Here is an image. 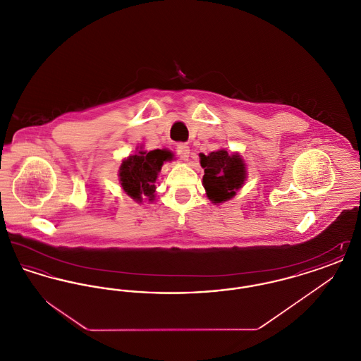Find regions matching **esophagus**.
<instances>
[{"label":"esophagus","mask_w":361,"mask_h":361,"mask_svg":"<svg viewBox=\"0 0 361 361\" xmlns=\"http://www.w3.org/2000/svg\"><path fill=\"white\" fill-rule=\"evenodd\" d=\"M176 150H177V154L180 155L181 159H188L189 146L187 143H178L176 146Z\"/></svg>","instance_id":"esophagus-1"}]
</instances>
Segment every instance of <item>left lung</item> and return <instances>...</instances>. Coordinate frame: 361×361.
I'll return each mask as SVG.
<instances>
[{"label":"left lung","mask_w":361,"mask_h":361,"mask_svg":"<svg viewBox=\"0 0 361 361\" xmlns=\"http://www.w3.org/2000/svg\"><path fill=\"white\" fill-rule=\"evenodd\" d=\"M200 165L204 168L203 185L207 196L214 203L231 199L246 178L242 158L238 154H228L226 150L200 154Z\"/></svg>","instance_id":"left-lung-1"}]
</instances>
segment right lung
Masks as SVG:
<instances>
[{
  "label": "right lung",
  "instance_id": "add662e5",
  "mask_svg": "<svg viewBox=\"0 0 361 361\" xmlns=\"http://www.w3.org/2000/svg\"><path fill=\"white\" fill-rule=\"evenodd\" d=\"M169 159H172V153L168 150L139 152L124 159L119 171L121 188L137 202L143 197L153 200L157 174L161 171L164 161Z\"/></svg>",
  "mask_w": 361,
  "mask_h": 361
}]
</instances>
